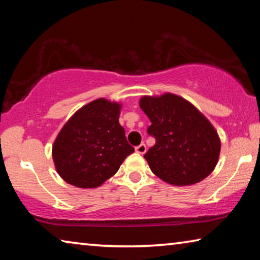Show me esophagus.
Returning a JSON list of instances; mask_svg holds the SVG:
<instances>
[{
	"mask_svg": "<svg viewBox=\"0 0 260 260\" xmlns=\"http://www.w3.org/2000/svg\"><path fill=\"white\" fill-rule=\"evenodd\" d=\"M135 151L138 152V153H141V155H143V153L147 151V147H146V144H144V143H141V144H139L138 147H135Z\"/></svg>",
	"mask_w": 260,
	"mask_h": 260,
	"instance_id": "1",
	"label": "esophagus"
}]
</instances>
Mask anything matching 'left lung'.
I'll return each mask as SVG.
<instances>
[{
	"instance_id": "8db88e82",
	"label": "left lung",
	"mask_w": 260,
	"mask_h": 260,
	"mask_svg": "<svg viewBox=\"0 0 260 260\" xmlns=\"http://www.w3.org/2000/svg\"><path fill=\"white\" fill-rule=\"evenodd\" d=\"M140 107L151 121L156 143L144 155L158 178L174 186L202 181L212 172L220 140L210 121L188 101L173 94L143 96Z\"/></svg>"
}]
</instances>
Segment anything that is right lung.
Segmentation results:
<instances>
[{"instance_id": "right-lung-1", "label": "right lung", "mask_w": 260, "mask_h": 260, "mask_svg": "<svg viewBox=\"0 0 260 260\" xmlns=\"http://www.w3.org/2000/svg\"><path fill=\"white\" fill-rule=\"evenodd\" d=\"M120 104L95 100L73 114L52 147L58 174L79 188H96L134 152L119 124Z\"/></svg>"}]
</instances>
